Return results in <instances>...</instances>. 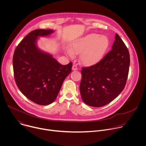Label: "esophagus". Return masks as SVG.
Wrapping results in <instances>:
<instances>
[{
  "label": "esophagus",
  "mask_w": 146,
  "mask_h": 146,
  "mask_svg": "<svg viewBox=\"0 0 146 146\" xmlns=\"http://www.w3.org/2000/svg\"><path fill=\"white\" fill-rule=\"evenodd\" d=\"M72 70H77V67L76 65H73V66H72Z\"/></svg>",
  "instance_id": "34e87169"
}]
</instances>
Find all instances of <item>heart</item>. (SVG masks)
<instances>
[{
	"label": "heart",
	"instance_id": "obj_1",
	"mask_svg": "<svg viewBox=\"0 0 146 146\" xmlns=\"http://www.w3.org/2000/svg\"><path fill=\"white\" fill-rule=\"evenodd\" d=\"M109 40L105 35L90 33L76 39L71 44L68 54L71 57L80 54V59L85 66L97 64L102 59L109 46Z\"/></svg>",
	"mask_w": 146,
	"mask_h": 146
}]
</instances>
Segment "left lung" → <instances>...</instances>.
I'll return each instance as SVG.
<instances>
[{
	"instance_id": "obj_1",
	"label": "left lung",
	"mask_w": 146,
	"mask_h": 146,
	"mask_svg": "<svg viewBox=\"0 0 146 146\" xmlns=\"http://www.w3.org/2000/svg\"><path fill=\"white\" fill-rule=\"evenodd\" d=\"M129 65L128 50L116 33L112 50L97 64L82 68L80 91L83 102L99 108L113 101L125 86Z\"/></svg>"
}]
</instances>
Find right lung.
Listing matches in <instances>:
<instances>
[{
  "mask_svg": "<svg viewBox=\"0 0 146 146\" xmlns=\"http://www.w3.org/2000/svg\"><path fill=\"white\" fill-rule=\"evenodd\" d=\"M54 32L52 29L31 32L16 47L13 55L18 88L28 99L40 105L54 102L64 81L72 71V62L62 65L51 54L37 46L39 37L48 36Z\"/></svg>",
  "mask_w": 146,
  "mask_h": 146,
  "instance_id": "add662e5",
  "label": "right lung"
}]
</instances>
